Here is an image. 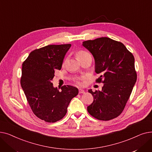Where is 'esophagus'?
Listing matches in <instances>:
<instances>
[{"label": "esophagus", "instance_id": "obj_1", "mask_svg": "<svg viewBox=\"0 0 152 152\" xmlns=\"http://www.w3.org/2000/svg\"><path fill=\"white\" fill-rule=\"evenodd\" d=\"M79 94H84V93H85V91L82 89H79Z\"/></svg>", "mask_w": 152, "mask_h": 152}]
</instances>
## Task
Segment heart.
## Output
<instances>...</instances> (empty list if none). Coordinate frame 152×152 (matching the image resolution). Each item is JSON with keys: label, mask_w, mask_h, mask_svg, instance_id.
I'll list each match as a JSON object with an SVG mask.
<instances>
[{"label": "heart", "mask_w": 152, "mask_h": 152, "mask_svg": "<svg viewBox=\"0 0 152 152\" xmlns=\"http://www.w3.org/2000/svg\"><path fill=\"white\" fill-rule=\"evenodd\" d=\"M89 55L90 54L88 52H87L84 50H79V51L77 52V53H76V57H77V59H79V58H81L83 57H86V56H87V55ZM83 78H84V77H83ZM78 84H82V83L80 82H78Z\"/></svg>", "instance_id": "b5f03b06"}]
</instances>
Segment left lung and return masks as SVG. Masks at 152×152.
<instances>
[{"instance_id":"8db88e82","label":"left lung","mask_w":152,"mask_h":152,"mask_svg":"<svg viewBox=\"0 0 152 152\" xmlns=\"http://www.w3.org/2000/svg\"><path fill=\"white\" fill-rule=\"evenodd\" d=\"M93 55L95 71L100 76L97 83H103L101 91H88L94 102L87 111L99 120L108 121L123 111L137 80L134 57L125 45L109 37H100L83 42Z\"/></svg>"}]
</instances>
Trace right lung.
<instances>
[{
	"mask_svg": "<svg viewBox=\"0 0 152 152\" xmlns=\"http://www.w3.org/2000/svg\"><path fill=\"white\" fill-rule=\"evenodd\" d=\"M71 45H49L34 50L23 63L21 87L34 114L45 122L61 119L70 101L78 94L75 87L63 86L60 91L52 83L55 71L61 69Z\"/></svg>",
	"mask_w": 152,
	"mask_h": 152,
	"instance_id": "right-lung-1",
	"label": "right lung"
}]
</instances>
